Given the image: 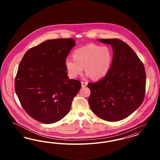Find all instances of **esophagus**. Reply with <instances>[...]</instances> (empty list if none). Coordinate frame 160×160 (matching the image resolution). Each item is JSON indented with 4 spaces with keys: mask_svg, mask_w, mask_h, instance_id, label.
I'll return each instance as SVG.
<instances>
[{
    "mask_svg": "<svg viewBox=\"0 0 160 160\" xmlns=\"http://www.w3.org/2000/svg\"><path fill=\"white\" fill-rule=\"evenodd\" d=\"M81 83H82V87H85V86H87V84L88 83H86V82H81Z\"/></svg>",
    "mask_w": 160,
    "mask_h": 160,
    "instance_id": "1",
    "label": "esophagus"
}]
</instances>
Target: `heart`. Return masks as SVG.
<instances>
[{"mask_svg": "<svg viewBox=\"0 0 160 160\" xmlns=\"http://www.w3.org/2000/svg\"><path fill=\"white\" fill-rule=\"evenodd\" d=\"M73 58L68 57L65 61L69 76L76 78L81 74L83 67L86 76L97 80L106 76L113 60L112 50L107 46L89 44L77 48L73 52Z\"/></svg>", "mask_w": 160, "mask_h": 160, "instance_id": "heart-1", "label": "heart"}]
</instances>
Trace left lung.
I'll return each mask as SVG.
<instances>
[{
    "instance_id": "8db88e82",
    "label": "left lung",
    "mask_w": 160,
    "mask_h": 160,
    "mask_svg": "<svg viewBox=\"0 0 160 160\" xmlns=\"http://www.w3.org/2000/svg\"><path fill=\"white\" fill-rule=\"evenodd\" d=\"M109 44L113 52L111 67L106 76L89 83V104L92 112L107 121L125 119L140 106L145 97V67L133 50L118 39H98Z\"/></svg>"
}]
</instances>
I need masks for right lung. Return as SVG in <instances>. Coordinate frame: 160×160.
<instances>
[{
	"mask_svg": "<svg viewBox=\"0 0 160 160\" xmlns=\"http://www.w3.org/2000/svg\"><path fill=\"white\" fill-rule=\"evenodd\" d=\"M76 44L71 38L49 39L24 54L15 77V93L36 121L53 123L68 113L82 88L80 81L69 78L65 64Z\"/></svg>",
	"mask_w": 160,
	"mask_h": 160,
	"instance_id": "1",
	"label": "right lung"
}]
</instances>
